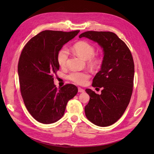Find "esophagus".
I'll list each match as a JSON object with an SVG mask.
<instances>
[{"label":"esophagus","instance_id":"esophagus-1","mask_svg":"<svg viewBox=\"0 0 154 154\" xmlns=\"http://www.w3.org/2000/svg\"><path fill=\"white\" fill-rule=\"evenodd\" d=\"M78 92H84L85 90L83 89V88H82L81 87H78Z\"/></svg>","mask_w":154,"mask_h":154}]
</instances>
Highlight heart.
Masks as SVG:
<instances>
[{
  "label": "heart",
  "mask_w": 154,
  "mask_h": 154,
  "mask_svg": "<svg viewBox=\"0 0 154 154\" xmlns=\"http://www.w3.org/2000/svg\"><path fill=\"white\" fill-rule=\"evenodd\" d=\"M72 51L78 57L87 60V63L92 67H95L99 65L100 59L94 57V48L89 43L85 41H80L73 45ZM69 57L68 51L66 48H63L60 49L57 54V62L61 67L66 66L67 62ZM90 74L87 71H75L69 74V79L74 83L80 85H84L86 84Z\"/></svg>",
  "instance_id": "b5f03b06"
}]
</instances>
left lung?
I'll return each instance as SVG.
<instances>
[{
    "label": "left lung",
    "instance_id": "left-lung-1",
    "mask_svg": "<svg viewBox=\"0 0 154 154\" xmlns=\"http://www.w3.org/2000/svg\"><path fill=\"white\" fill-rule=\"evenodd\" d=\"M90 39L103 51L101 70L92 87L103 88L101 94L87 88L90 100L85 107L87 118L99 127H108L122 117L129 104L134 85V63L127 45L112 32L86 31L79 38Z\"/></svg>",
    "mask_w": 154,
    "mask_h": 154
}]
</instances>
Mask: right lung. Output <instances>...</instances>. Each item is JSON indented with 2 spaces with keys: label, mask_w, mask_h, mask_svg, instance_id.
Returning a JSON list of instances; mask_svg holds the SVG:
<instances>
[{
  "label": "right lung",
  "mask_w": 154,
  "mask_h": 154,
  "mask_svg": "<svg viewBox=\"0 0 154 154\" xmlns=\"http://www.w3.org/2000/svg\"><path fill=\"white\" fill-rule=\"evenodd\" d=\"M79 32L42 31L22 51L18 64L20 92L27 110L37 122H57L63 116L67 102L77 94L78 88L72 84L57 89L53 76L60 67L59 50Z\"/></svg>",
  "instance_id": "obj_1"
}]
</instances>
